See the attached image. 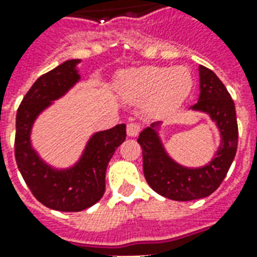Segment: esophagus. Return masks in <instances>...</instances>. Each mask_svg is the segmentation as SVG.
Returning a JSON list of instances; mask_svg holds the SVG:
<instances>
[{
	"mask_svg": "<svg viewBox=\"0 0 257 257\" xmlns=\"http://www.w3.org/2000/svg\"><path fill=\"white\" fill-rule=\"evenodd\" d=\"M142 131V125L139 122H129L126 125V134L128 136H138Z\"/></svg>",
	"mask_w": 257,
	"mask_h": 257,
	"instance_id": "1",
	"label": "esophagus"
}]
</instances>
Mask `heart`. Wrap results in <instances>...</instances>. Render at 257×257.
I'll list each match as a JSON object with an SVG mask.
<instances>
[{
  "label": "heart",
  "mask_w": 257,
  "mask_h": 257,
  "mask_svg": "<svg viewBox=\"0 0 257 257\" xmlns=\"http://www.w3.org/2000/svg\"><path fill=\"white\" fill-rule=\"evenodd\" d=\"M193 78L187 68L149 66L132 70L119 82V93L129 101L151 99L157 111H167L178 107L189 96Z\"/></svg>",
  "instance_id": "b5f03b06"
}]
</instances>
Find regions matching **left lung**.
<instances>
[{"instance_id":"1","label":"left lung","mask_w":257,"mask_h":257,"mask_svg":"<svg viewBox=\"0 0 257 257\" xmlns=\"http://www.w3.org/2000/svg\"><path fill=\"white\" fill-rule=\"evenodd\" d=\"M198 101L194 110H201L215 119L221 132L220 150L209 165L189 169L178 165L165 154L156 131L145 129L138 143L143 151V172L151 189L175 201H191L208 197L226 178L238 146L235 106L224 84L212 70L199 66Z\"/></svg>"}]
</instances>
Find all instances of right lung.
<instances>
[{
    "instance_id": "right-lung-1",
    "label": "right lung",
    "mask_w": 257,
    "mask_h": 257,
    "mask_svg": "<svg viewBox=\"0 0 257 257\" xmlns=\"http://www.w3.org/2000/svg\"><path fill=\"white\" fill-rule=\"evenodd\" d=\"M78 59L67 60L42 74L20 103L16 114L15 158L26 184L42 205L62 212H79L96 204L106 189V169L112 154L126 139V126L119 123L96 134L77 167L58 172L48 168L30 146L33 121L49 104L78 81Z\"/></svg>"
}]
</instances>
